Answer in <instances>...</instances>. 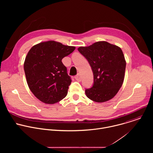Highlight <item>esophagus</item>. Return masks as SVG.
I'll return each mask as SVG.
<instances>
[{"instance_id":"34e87169","label":"esophagus","mask_w":153,"mask_h":153,"mask_svg":"<svg viewBox=\"0 0 153 153\" xmlns=\"http://www.w3.org/2000/svg\"><path fill=\"white\" fill-rule=\"evenodd\" d=\"M74 78H75V79H76V80H77V81H79V82H80V81H81V77H80V75L79 74H77V75L74 77Z\"/></svg>"}]
</instances>
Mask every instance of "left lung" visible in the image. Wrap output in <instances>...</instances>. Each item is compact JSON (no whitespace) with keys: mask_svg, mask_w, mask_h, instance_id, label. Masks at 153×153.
Returning a JSON list of instances; mask_svg holds the SVG:
<instances>
[{"mask_svg":"<svg viewBox=\"0 0 153 153\" xmlns=\"http://www.w3.org/2000/svg\"><path fill=\"white\" fill-rule=\"evenodd\" d=\"M78 51L89 62L94 75V83L85 90L90 99L104 102L113 98L123 82L126 61L120 48L105 41L97 42Z\"/></svg>","mask_w":153,"mask_h":153,"instance_id":"8db88e82","label":"left lung"}]
</instances>
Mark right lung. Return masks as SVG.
Listing matches in <instances>:
<instances>
[{"mask_svg":"<svg viewBox=\"0 0 153 153\" xmlns=\"http://www.w3.org/2000/svg\"><path fill=\"white\" fill-rule=\"evenodd\" d=\"M75 48L50 40L38 43L28 51L24 62L27 82L41 102L53 104L67 96L71 79L62 59Z\"/></svg>","mask_w":153,"mask_h":153,"instance_id":"obj_1","label":"right lung"}]
</instances>
